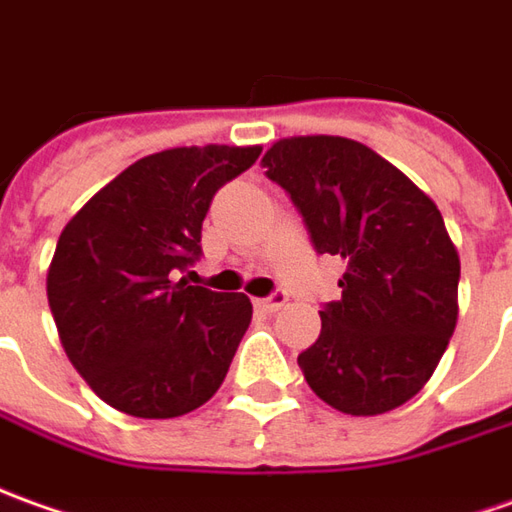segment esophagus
<instances>
[{"label": "esophagus", "instance_id": "esophagus-1", "mask_svg": "<svg viewBox=\"0 0 512 512\" xmlns=\"http://www.w3.org/2000/svg\"><path fill=\"white\" fill-rule=\"evenodd\" d=\"M285 302H288V297H285V291H274L271 297H266V300H255V305L263 311V314H274V311H280Z\"/></svg>", "mask_w": 512, "mask_h": 512}]
</instances>
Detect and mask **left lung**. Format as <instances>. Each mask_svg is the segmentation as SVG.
Segmentation results:
<instances>
[{
  "instance_id": "8db88e82",
  "label": "left lung",
  "mask_w": 512,
  "mask_h": 512,
  "mask_svg": "<svg viewBox=\"0 0 512 512\" xmlns=\"http://www.w3.org/2000/svg\"><path fill=\"white\" fill-rule=\"evenodd\" d=\"M263 168L316 252L344 260L342 300L319 311L322 333L297 358L308 387L344 415L415 398L457 325L460 255L437 204L356 139H280Z\"/></svg>"
}]
</instances>
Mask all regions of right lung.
Wrapping results in <instances>:
<instances>
[{"mask_svg": "<svg viewBox=\"0 0 512 512\" xmlns=\"http://www.w3.org/2000/svg\"><path fill=\"white\" fill-rule=\"evenodd\" d=\"M257 156V145L145 156L64 227L47 300L66 356L100 401L162 420L193 412L221 387L252 302L179 274L201 257L212 196Z\"/></svg>", "mask_w": 512, "mask_h": 512, "instance_id": "right-lung-1", "label": "right lung"}]
</instances>
